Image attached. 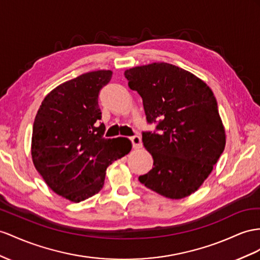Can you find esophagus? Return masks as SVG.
Returning <instances> with one entry per match:
<instances>
[{"instance_id":"obj_1","label":"esophagus","mask_w":260,"mask_h":260,"mask_svg":"<svg viewBox=\"0 0 260 260\" xmlns=\"http://www.w3.org/2000/svg\"><path fill=\"white\" fill-rule=\"evenodd\" d=\"M131 142L133 144V148L134 149H138V148H142L143 147V144H142V139L139 136H132L131 138Z\"/></svg>"}]
</instances>
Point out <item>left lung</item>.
<instances>
[{"label": "left lung", "mask_w": 260, "mask_h": 260, "mask_svg": "<svg viewBox=\"0 0 260 260\" xmlns=\"http://www.w3.org/2000/svg\"><path fill=\"white\" fill-rule=\"evenodd\" d=\"M128 86L143 99L148 123L143 143L154 167L138 178L145 187L169 199L196 192L225 148V129L208 84L191 72L154 62L124 72Z\"/></svg>", "instance_id": "left-lung-1"}]
</instances>
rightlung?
<instances>
[{"label": "right lung", "mask_w": 260, "mask_h": 260, "mask_svg": "<svg viewBox=\"0 0 260 260\" xmlns=\"http://www.w3.org/2000/svg\"><path fill=\"white\" fill-rule=\"evenodd\" d=\"M111 70L83 73L49 92L39 108L31 135V158L48 187L71 202L103 188L106 168L128 154L125 137L104 138L99 93Z\"/></svg>", "instance_id": "right-lung-1"}]
</instances>
